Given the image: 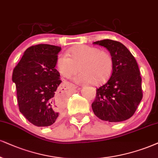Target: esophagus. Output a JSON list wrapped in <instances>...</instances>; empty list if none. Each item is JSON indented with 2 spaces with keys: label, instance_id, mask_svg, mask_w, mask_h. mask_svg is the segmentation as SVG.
Masks as SVG:
<instances>
[{
  "label": "esophagus",
  "instance_id": "1",
  "mask_svg": "<svg viewBox=\"0 0 158 158\" xmlns=\"http://www.w3.org/2000/svg\"><path fill=\"white\" fill-rule=\"evenodd\" d=\"M68 85H70V86H73V88H75V85H73V84H70V83H69V84H68Z\"/></svg>",
  "mask_w": 158,
  "mask_h": 158
}]
</instances>
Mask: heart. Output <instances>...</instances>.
<instances>
[{
  "instance_id": "b5f03b06",
  "label": "heart",
  "mask_w": 158,
  "mask_h": 158,
  "mask_svg": "<svg viewBox=\"0 0 158 158\" xmlns=\"http://www.w3.org/2000/svg\"><path fill=\"white\" fill-rule=\"evenodd\" d=\"M56 67L62 77H70L79 70L75 77L77 83L100 85L108 81L111 75L114 61L110 53L96 47L81 45L69 49L67 56L58 57Z\"/></svg>"
}]
</instances>
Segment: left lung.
I'll use <instances>...</instances> for the list:
<instances>
[{
  "instance_id": "obj_1",
  "label": "left lung",
  "mask_w": 158,
  "mask_h": 158,
  "mask_svg": "<svg viewBox=\"0 0 158 158\" xmlns=\"http://www.w3.org/2000/svg\"><path fill=\"white\" fill-rule=\"evenodd\" d=\"M94 44L106 48L114 61L110 78L100 88L91 104L99 118L110 122L127 120L133 116L143 98L141 77L135 58L117 41L103 40Z\"/></svg>"
}]
</instances>
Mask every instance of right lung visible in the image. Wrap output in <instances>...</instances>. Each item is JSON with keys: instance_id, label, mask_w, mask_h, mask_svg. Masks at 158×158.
<instances>
[{"instance_id": "right-lung-1", "label": "right lung", "mask_w": 158, "mask_h": 158, "mask_svg": "<svg viewBox=\"0 0 158 158\" xmlns=\"http://www.w3.org/2000/svg\"><path fill=\"white\" fill-rule=\"evenodd\" d=\"M60 50L47 44L30 47L13 70L19 111L35 126L52 125L61 114L56 101L61 83L56 69Z\"/></svg>"}]
</instances>
